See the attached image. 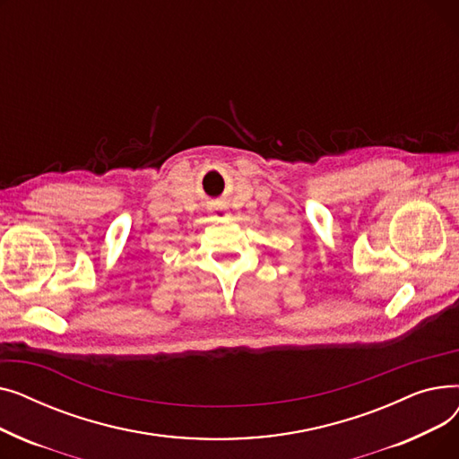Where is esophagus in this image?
<instances>
[{"instance_id":"obj_1","label":"esophagus","mask_w":459,"mask_h":459,"mask_svg":"<svg viewBox=\"0 0 459 459\" xmlns=\"http://www.w3.org/2000/svg\"><path fill=\"white\" fill-rule=\"evenodd\" d=\"M210 215L213 217V220H221V217L227 215V212L223 208H210Z\"/></svg>"}]
</instances>
